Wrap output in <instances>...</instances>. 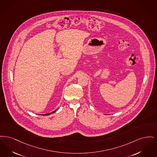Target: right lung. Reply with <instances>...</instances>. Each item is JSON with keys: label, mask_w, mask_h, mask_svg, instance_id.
I'll return each instance as SVG.
<instances>
[{"label": "right lung", "mask_w": 157, "mask_h": 157, "mask_svg": "<svg viewBox=\"0 0 157 157\" xmlns=\"http://www.w3.org/2000/svg\"><path fill=\"white\" fill-rule=\"evenodd\" d=\"M56 110H55V111H54L53 112H52V113H48V114H44V116H48V115H50V114H52V113H55L56 112Z\"/></svg>", "instance_id": "right-lung-1"}]
</instances>
